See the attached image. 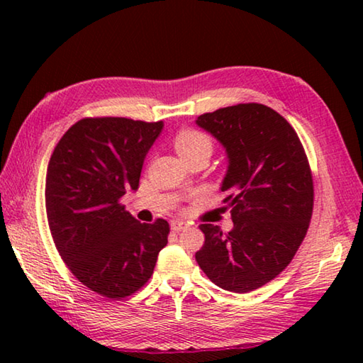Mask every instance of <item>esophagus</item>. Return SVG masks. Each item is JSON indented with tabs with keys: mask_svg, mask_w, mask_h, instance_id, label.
<instances>
[{
	"mask_svg": "<svg viewBox=\"0 0 363 363\" xmlns=\"http://www.w3.org/2000/svg\"><path fill=\"white\" fill-rule=\"evenodd\" d=\"M189 227L187 223H184V220H171V230L173 232H181V230H186Z\"/></svg>",
	"mask_w": 363,
	"mask_h": 363,
	"instance_id": "esophagus-1",
	"label": "esophagus"
}]
</instances>
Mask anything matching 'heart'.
<instances>
[{"label": "heart", "mask_w": 363, "mask_h": 363, "mask_svg": "<svg viewBox=\"0 0 363 363\" xmlns=\"http://www.w3.org/2000/svg\"><path fill=\"white\" fill-rule=\"evenodd\" d=\"M176 150L181 157L192 155L195 152L208 150L211 152V140L205 133L196 131V130H182L177 133L174 139Z\"/></svg>", "instance_id": "1"}]
</instances>
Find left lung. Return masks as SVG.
I'll use <instances>...</instances> for the list:
<instances>
[{
    "label": "left lung",
    "mask_w": 363,
    "mask_h": 363,
    "mask_svg": "<svg viewBox=\"0 0 363 363\" xmlns=\"http://www.w3.org/2000/svg\"><path fill=\"white\" fill-rule=\"evenodd\" d=\"M196 125L225 149L220 190L233 229L201 224L195 259L213 284L248 293L277 277L303 243L314 208V182L304 147L284 116L262 104H237L203 113Z\"/></svg>",
    "instance_id": "8db88e82"
}]
</instances>
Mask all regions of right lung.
<instances>
[{"instance_id": "1", "label": "right lung", "mask_w": 363, "mask_h": 363, "mask_svg": "<svg viewBox=\"0 0 363 363\" xmlns=\"http://www.w3.org/2000/svg\"><path fill=\"white\" fill-rule=\"evenodd\" d=\"M163 130L121 116L83 118L54 149L46 173L52 240L72 274L108 299L131 296L152 277L169 224H143L120 203L138 190L144 158Z\"/></svg>"}]
</instances>
